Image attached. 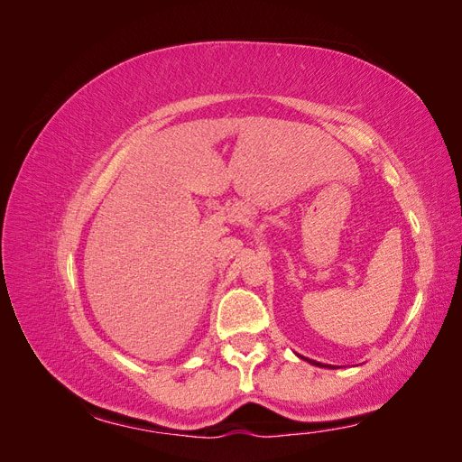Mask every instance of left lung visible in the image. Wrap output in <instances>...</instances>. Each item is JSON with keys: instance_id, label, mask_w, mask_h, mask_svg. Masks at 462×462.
Segmentation results:
<instances>
[{"instance_id": "1", "label": "left lung", "mask_w": 462, "mask_h": 462, "mask_svg": "<svg viewBox=\"0 0 462 462\" xmlns=\"http://www.w3.org/2000/svg\"><path fill=\"white\" fill-rule=\"evenodd\" d=\"M300 356V355H299ZM302 360H306V362H310V365H314V366H319V368H335V366H331V365H321V362H316V360H309V358H304V356H300Z\"/></svg>"}]
</instances>
